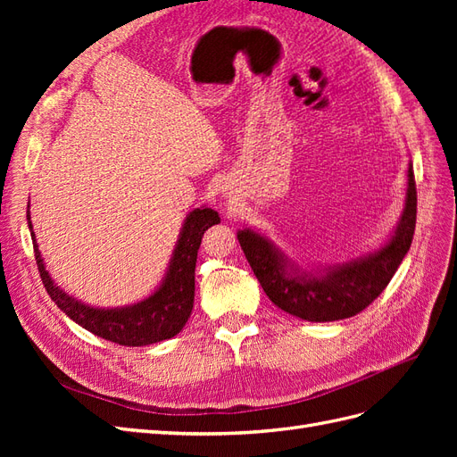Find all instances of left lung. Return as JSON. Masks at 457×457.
Listing matches in <instances>:
<instances>
[{
	"label": "left lung",
	"instance_id": "obj_1",
	"mask_svg": "<svg viewBox=\"0 0 457 457\" xmlns=\"http://www.w3.org/2000/svg\"><path fill=\"white\" fill-rule=\"evenodd\" d=\"M416 213L418 192L410 165L403 217L393 238L378 252L324 269V274H312L294 269L278 247L252 228L240 230L238 242L276 307L309 322H334L358 314L381 295L410 250Z\"/></svg>",
	"mask_w": 457,
	"mask_h": 457
}]
</instances>
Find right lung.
Masks as SVG:
<instances>
[{
	"mask_svg": "<svg viewBox=\"0 0 457 457\" xmlns=\"http://www.w3.org/2000/svg\"><path fill=\"white\" fill-rule=\"evenodd\" d=\"M26 219H29L32 232L30 215H26ZM217 223H220V219L212 207L190 212L162 286L145 301L121 309H95L64 294L59 286L53 284L49 272L46 270L44 259L37 252L34 232L32 240L41 282H44L54 305L95 336L126 345V347H143V345H152L177 336L187 324L192 305H195V269L202 237L207 228Z\"/></svg>",
	"mask_w": 457,
	"mask_h": 457,
	"instance_id": "add662e5",
	"label": "right lung"
}]
</instances>
